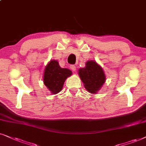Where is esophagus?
Returning <instances> with one entry per match:
<instances>
[{
    "mask_svg": "<svg viewBox=\"0 0 146 146\" xmlns=\"http://www.w3.org/2000/svg\"><path fill=\"white\" fill-rule=\"evenodd\" d=\"M70 68H71V70L73 71H74V72H75L76 71V66L75 65H71V67H70Z\"/></svg>",
    "mask_w": 146,
    "mask_h": 146,
    "instance_id": "1",
    "label": "esophagus"
}]
</instances>
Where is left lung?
I'll use <instances>...</instances> for the list:
<instances>
[{"label": "left lung", "mask_w": 146, "mask_h": 146, "mask_svg": "<svg viewBox=\"0 0 146 146\" xmlns=\"http://www.w3.org/2000/svg\"><path fill=\"white\" fill-rule=\"evenodd\" d=\"M79 75L85 88L91 93H96L106 82V75L102 67L95 61L86 62L85 67L79 69Z\"/></svg>", "instance_id": "8db88e82"}]
</instances>
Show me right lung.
Here are the masks:
<instances>
[{"label":"right lung","instance_id":"obj_1","mask_svg":"<svg viewBox=\"0 0 146 146\" xmlns=\"http://www.w3.org/2000/svg\"><path fill=\"white\" fill-rule=\"evenodd\" d=\"M71 75V70L61 68L56 60H50L44 71V84L52 94H57L62 90L65 80Z\"/></svg>","mask_w":146,"mask_h":146}]
</instances>
